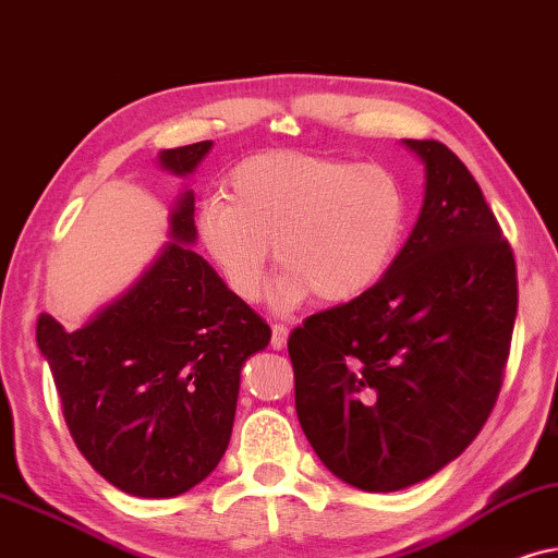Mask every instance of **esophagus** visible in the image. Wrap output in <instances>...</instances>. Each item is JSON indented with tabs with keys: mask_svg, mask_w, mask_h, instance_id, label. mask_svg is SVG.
<instances>
[{
	"mask_svg": "<svg viewBox=\"0 0 558 558\" xmlns=\"http://www.w3.org/2000/svg\"><path fill=\"white\" fill-rule=\"evenodd\" d=\"M286 344H288V326H283V324H272L270 347H272V349H283Z\"/></svg>",
	"mask_w": 558,
	"mask_h": 558,
	"instance_id": "34e87169",
	"label": "esophagus"
}]
</instances>
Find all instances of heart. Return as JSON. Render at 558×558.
Returning <instances> with one entry per match:
<instances>
[{
    "mask_svg": "<svg viewBox=\"0 0 558 558\" xmlns=\"http://www.w3.org/2000/svg\"><path fill=\"white\" fill-rule=\"evenodd\" d=\"M396 175L318 155L272 150L242 160L225 198L196 214L202 247L244 303L265 293L270 247L280 267L275 308L349 303L380 283L405 234Z\"/></svg>",
    "mask_w": 558,
    "mask_h": 558,
    "instance_id": "b5f03b06",
    "label": "heart"
}]
</instances>
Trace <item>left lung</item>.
<instances>
[{"label":"left lung","mask_w":558,"mask_h":558,"mask_svg":"<svg viewBox=\"0 0 558 558\" xmlns=\"http://www.w3.org/2000/svg\"><path fill=\"white\" fill-rule=\"evenodd\" d=\"M415 227L373 291L308 316L288 339L295 413L326 470L396 493L462 454L502 385L515 259L470 170L436 140Z\"/></svg>","instance_id":"1"}]
</instances>
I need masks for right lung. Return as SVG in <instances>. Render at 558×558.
I'll use <instances>...</instances> for the list:
<instances>
[{"label": "right lung", "mask_w": 558, "mask_h": 558, "mask_svg": "<svg viewBox=\"0 0 558 558\" xmlns=\"http://www.w3.org/2000/svg\"><path fill=\"white\" fill-rule=\"evenodd\" d=\"M211 145L162 150L158 166L185 178ZM193 209L185 189L168 214L170 242L81 329L37 318V347L78 451L137 497L183 495L217 470L242 365L270 341V326L193 252Z\"/></svg>", "instance_id": "1"}]
</instances>
